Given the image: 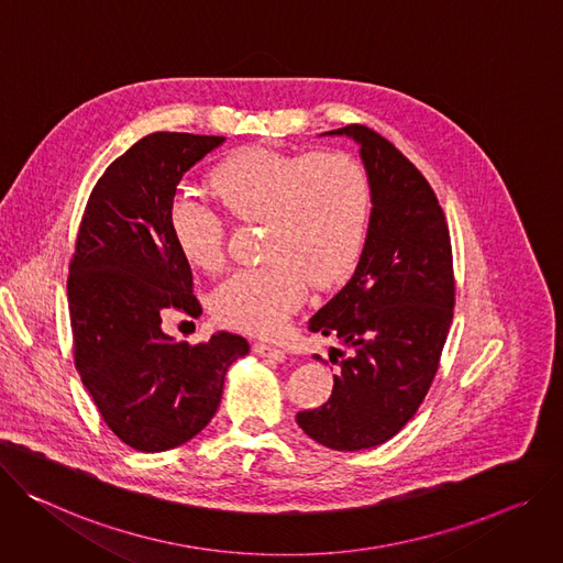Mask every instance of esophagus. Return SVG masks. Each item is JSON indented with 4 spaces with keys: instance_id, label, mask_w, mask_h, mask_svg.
Masks as SVG:
<instances>
[{
    "instance_id": "esophagus-1",
    "label": "esophagus",
    "mask_w": 563,
    "mask_h": 563,
    "mask_svg": "<svg viewBox=\"0 0 563 563\" xmlns=\"http://www.w3.org/2000/svg\"><path fill=\"white\" fill-rule=\"evenodd\" d=\"M255 353H260L262 357L275 360V362H282V360L286 357V353H284L279 346L271 344V342H257V344H255Z\"/></svg>"
}]
</instances>
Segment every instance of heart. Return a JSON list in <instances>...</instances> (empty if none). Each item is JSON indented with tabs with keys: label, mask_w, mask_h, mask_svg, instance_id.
Masks as SVG:
<instances>
[{
	"label": "heart",
	"mask_w": 563,
	"mask_h": 563,
	"mask_svg": "<svg viewBox=\"0 0 563 563\" xmlns=\"http://www.w3.org/2000/svg\"><path fill=\"white\" fill-rule=\"evenodd\" d=\"M210 185L234 219L264 225V262L236 271L212 292V316L223 327L275 335L308 282L329 288L357 264L371 221V180L355 156L250 147L219 163ZM169 232L190 266L217 273L225 264V221L195 197L172 201Z\"/></svg>",
	"instance_id": "b5f03b06"
}]
</instances>
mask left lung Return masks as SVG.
Here are the masks:
<instances>
[{
	"instance_id": "left-lung-1",
	"label": "left lung",
	"mask_w": 563,
	"mask_h": 563,
	"mask_svg": "<svg viewBox=\"0 0 563 563\" xmlns=\"http://www.w3.org/2000/svg\"><path fill=\"white\" fill-rule=\"evenodd\" d=\"M329 134L360 143L371 180V221L346 286L308 320V331L351 346L329 402L297 422L324 448H376L422 405L454 318V262L445 212L420 169L366 124ZM342 356V361L336 357Z\"/></svg>"
}]
</instances>
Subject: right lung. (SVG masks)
Wrapping results in <instances>:
<instances>
[{
	"instance_id": "add662e5",
	"label": "right lung",
	"mask_w": 563,
	"mask_h": 563,
	"mask_svg": "<svg viewBox=\"0 0 563 563\" xmlns=\"http://www.w3.org/2000/svg\"><path fill=\"white\" fill-rule=\"evenodd\" d=\"M223 136L154 132L118 156L93 185L69 264L76 368L102 420L139 452L187 443L212 420L228 366L245 338L176 342L167 308L199 318L192 268L169 232L183 174Z\"/></svg>"
}]
</instances>
